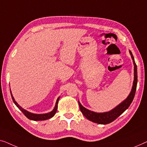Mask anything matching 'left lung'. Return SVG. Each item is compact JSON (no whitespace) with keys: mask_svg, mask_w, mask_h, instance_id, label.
<instances>
[{"mask_svg":"<svg viewBox=\"0 0 147 147\" xmlns=\"http://www.w3.org/2000/svg\"><path fill=\"white\" fill-rule=\"evenodd\" d=\"M129 53L131 56L134 64V80L131 91L129 93V96L123 102H121L119 105H118L117 107H115L114 109H113L112 110L105 113H96L94 112V111L88 110V109H86L85 107L82 106L80 104L79 100H78L80 111H81L83 115L88 120L95 123L100 124V125H107V124L111 123L113 121H114L121 114H123L129 108L130 105L131 104L132 101H133L134 98V96H135L136 85H137V67H136L135 59H134V57L131 51H129Z\"/></svg>","mask_w":147,"mask_h":147,"instance_id":"8db88e82","label":"left lung"}]
</instances>
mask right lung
I'll list each match as a JSON object with an SVG mask.
<instances>
[{"label": "right lung", "mask_w": 147, "mask_h": 147, "mask_svg": "<svg viewBox=\"0 0 147 147\" xmlns=\"http://www.w3.org/2000/svg\"><path fill=\"white\" fill-rule=\"evenodd\" d=\"M11 94L12 100H13V102H14V104H15L16 106L18 108L22 111V113H23V114L25 115L28 119L32 120V121H45V120L49 119H51V118H52L53 117H54V115H55V113L57 111L58 102H59V100L60 99V96L58 97V98L57 99V102H56L55 108L53 109V110L52 111H51V112H49V113H45V114H34V113H32L29 112V111H28L25 110V109H24L23 108H22V107H20L17 102H16V101L14 100V97H13V96H12L11 90Z\"/></svg>", "instance_id": "1"}]
</instances>
